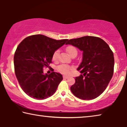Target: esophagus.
I'll list each match as a JSON object with an SVG mask.
<instances>
[{
  "mask_svg": "<svg viewBox=\"0 0 127 127\" xmlns=\"http://www.w3.org/2000/svg\"><path fill=\"white\" fill-rule=\"evenodd\" d=\"M63 78H69V76H63Z\"/></svg>",
  "mask_w": 127,
  "mask_h": 127,
  "instance_id": "obj_1",
  "label": "esophagus"
}]
</instances>
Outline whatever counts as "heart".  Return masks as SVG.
Instances as JSON below:
<instances>
[{"label": "heart", "mask_w": 127, "mask_h": 127, "mask_svg": "<svg viewBox=\"0 0 127 127\" xmlns=\"http://www.w3.org/2000/svg\"><path fill=\"white\" fill-rule=\"evenodd\" d=\"M66 52L68 53V54L70 56H72L74 54H77V50L76 48H74L73 46H69L66 49ZM59 54V50H56L54 53L53 55V59L54 61H57L58 58V55ZM58 69L61 72L64 74H68L69 70L70 69V67L67 65H61L58 67Z\"/></svg>", "instance_id": "heart-1"}]
</instances>
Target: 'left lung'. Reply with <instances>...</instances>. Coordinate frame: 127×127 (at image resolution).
Returning <instances> with one entry per match:
<instances>
[{
	"instance_id": "left-lung-1",
	"label": "left lung",
	"mask_w": 127,
	"mask_h": 127,
	"mask_svg": "<svg viewBox=\"0 0 127 127\" xmlns=\"http://www.w3.org/2000/svg\"><path fill=\"white\" fill-rule=\"evenodd\" d=\"M66 45L82 51V60L77 70L81 74L75 78L70 90L80 99L90 100L99 96L112 78L114 66L113 51L101 38L95 36L70 39Z\"/></svg>"
}]
</instances>
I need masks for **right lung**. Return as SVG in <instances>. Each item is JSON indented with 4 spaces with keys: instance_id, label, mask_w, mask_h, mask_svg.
I'll return each mask as SVG.
<instances>
[{
    "instance_id": "obj_1",
    "label": "right lung",
    "mask_w": 127,
    "mask_h": 127,
    "mask_svg": "<svg viewBox=\"0 0 127 127\" xmlns=\"http://www.w3.org/2000/svg\"><path fill=\"white\" fill-rule=\"evenodd\" d=\"M68 40L35 35L19 44L14 56L15 74L22 89L30 97L45 99L57 91L63 79L62 75L55 72L44 74L43 68L49 67L54 53Z\"/></svg>"
}]
</instances>
